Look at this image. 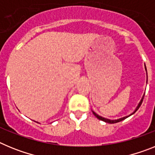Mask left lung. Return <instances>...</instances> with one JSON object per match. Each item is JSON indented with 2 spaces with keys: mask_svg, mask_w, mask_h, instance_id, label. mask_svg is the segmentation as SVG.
Returning <instances> with one entry per match:
<instances>
[{
  "mask_svg": "<svg viewBox=\"0 0 155 155\" xmlns=\"http://www.w3.org/2000/svg\"><path fill=\"white\" fill-rule=\"evenodd\" d=\"M144 67H145V70H146V72H147V68H146V66H145V64H144ZM143 97H144V94H143V97H142L141 100H140V101L139 103H138L137 106V108H136V109H135V110H134V112H133V113H131V114H130V115H129V116H124V117H121V118L116 119V120H110V119L105 118V117H102V116H99V115L97 114L96 113H94V111H93V110H92V113H93V114H94V116H96L97 118L98 119V120H102V121L105 122V123H108V124H116V123H118V122L122 121V120H125V119H127V117H129V116H132L133 114H134V113H136L137 111L138 110V109H139V108H140V106L141 105L142 102H143Z\"/></svg>",
  "mask_w": 155,
  "mask_h": 155,
  "instance_id": "1",
  "label": "left lung"
}]
</instances>
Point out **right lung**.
<instances>
[{
	"label": "right lung",
	"instance_id": "obj_1",
	"mask_svg": "<svg viewBox=\"0 0 155 155\" xmlns=\"http://www.w3.org/2000/svg\"><path fill=\"white\" fill-rule=\"evenodd\" d=\"M35 122H36V121H35ZM36 123H38V124H39V122H36Z\"/></svg>",
	"mask_w": 155,
	"mask_h": 155
}]
</instances>
